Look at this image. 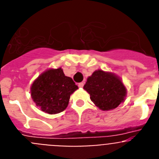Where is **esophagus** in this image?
Here are the masks:
<instances>
[{
    "mask_svg": "<svg viewBox=\"0 0 159 159\" xmlns=\"http://www.w3.org/2000/svg\"><path fill=\"white\" fill-rule=\"evenodd\" d=\"M84 83H80V84H78V86L80 87V88H83V87H84Z\"/></svg>",
    "mask_w": 159,
    "mask_h": 159,
    "instance_id": "esophagus-1",
    "label": "esophagus"
}]
</instances>
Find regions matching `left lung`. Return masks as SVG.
Here are the masks:
<instances>
[{"label": "left lung", "instance_id": "left-lung-1", "mask_svg": "<svg viewBox=\"0 0 159 159\" xmlns=\"http://www.w3.org/2000/svg\"><path fill=\"white\" fill-rule=\"evenodd\" d=\"M84 89L90 99L102 111L113 110L125 100L127 89L119 76L102 70L95 71L87 80Z\"/></svg>", "mask_w": 159, "mask_h": 159}]
</instances>
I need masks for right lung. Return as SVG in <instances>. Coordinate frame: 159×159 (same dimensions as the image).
<instances>
[{
  "label": "right lung",
  "mask_w": 159,
  "mask_h": 159,
  "mask_svg": "<svg viewBox=\"0 0 159 159\" xmlns=\"http://www.w3.org/2000/svg\"><path fill=\"white\" fill-rule=\"evenodd\" d=\"M78 89L72 79L64 75L61 67L40 74L31 86V96L45 113L57 114L67 108L70 95Z\"/></svg>",
  "instance_id": "add662e5"
}]
</instances>
